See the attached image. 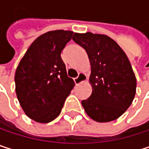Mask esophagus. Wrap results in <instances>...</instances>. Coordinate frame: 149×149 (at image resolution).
I'll return each mask as SVG.
<instances>
[{
    "mask_svg": "<svg viewBox=\"0 0 149 149\" xmlns=\"http://www.w3.org/2000/svg\"><path fill=\"white\" fill-rule=\"evenodd\" d=\"M86 80H87L86 75L84 74V73H83V72H80V73L78 74V76H77V77H76L74 79V82L75 84L77 85V84H80L85 82Z\"/></svg>",
    "mask_w": 149,
    "mask_h": 149,
    "instance_id": "esophagus-1",
    "label": "esophagus"
}]
</instances>
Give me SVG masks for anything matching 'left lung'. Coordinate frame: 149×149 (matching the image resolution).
Segmentation results:
<instances>
[{
	"mask_svg": "<svg viewBox=\"0 0 149 149\" xmlns=\"http://www.w3.org/2000/svg\"><path fill=\"white\" fill-rule=\"evenodd\" d=\"M72 39L86 51L91 64L92 92L82 101L86 114L98 123L119 118L131 105L136 92V77L126 53L104 34L75 33Z\"/></svg>",
	"mask_w": 149,
	"mask_h": 149,
	"instance_id": "8db88e82",
	"label": "left lung"
}]
</instances>
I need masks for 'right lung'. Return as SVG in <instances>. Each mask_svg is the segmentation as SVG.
<instances>
[{
	"mask_svg": "<svg viewBox=\"0 0 149 149\" xmlns=\"http://www.w3.org/2000/svg\"><path fill=\"white\" fill-rule=\"evenodd\" d=\"M72 35V31L55 30L39 36L16 68L17 98L25 114L37 123L58 117L74 87L60 56Z\"/></svg>",
	"mask_w": 149,
	"mask_h": 149,
	"instance_id": "right-lung-1",
	"label": "right lung"
}]
</instances>
